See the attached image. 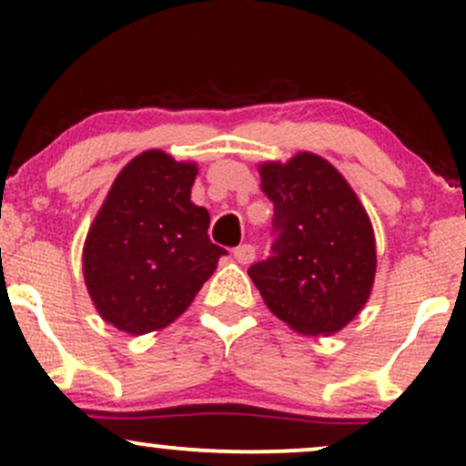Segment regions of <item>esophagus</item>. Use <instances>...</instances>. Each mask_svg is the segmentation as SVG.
<instances>
[{"label":"esophagus","instance_id":"obj_1","mask_svg":"<svg viewBox=\"0 0 466 466\" xmlns=\"http://www.w3.org/2000/svg\"><path fill=\"white\" fill-rule=\"evenodd\" d=\"M234 258L240 265H249L256 258V248L254 245H240V248L234 249Z\"/></svg>","mask_w":466,"mask_h":466}]
</instances>
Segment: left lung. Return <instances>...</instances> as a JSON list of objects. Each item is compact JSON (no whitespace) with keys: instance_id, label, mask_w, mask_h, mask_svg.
<instances>
[{"instance_id":"1","label":"left lung","mask_w":466,"mask_h":466,"mask_svg":"<svg viewBox=\"0 0 466 466\" xmlns=\"http://www.w3.org/2000/svg\"><path fill=\"white\" fill-rule=\"evenodd\" d=\"M274 203V254L249 278L278 319L300 335L339 333L370 298L377 243L370 217L344 175L319 155L258 164Z\"/></svg>"}]
</instances>
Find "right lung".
<instances>
[{"label":"right lung","instance_id":"add662e5","mask_svg":"<svg viewBox=\"0 0 466 466\" xmlns=\"http://www.w3.org/2000/svg\"><path fill=\"white\" fill-rule=\"evenodd\" d=\"M195 162L144 151L117 173L83 248L96 311L129 335L164 329L190 307L226 249L210 215L190 201Z\"/></svg>","mask_w":466,"mask_h":466}]
</instances>
